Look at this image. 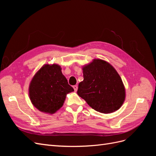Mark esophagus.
<instances>
[{
	"label": "esophagus",
	"mask_w": 156,
	"mask_h": 156,
	"mask_svg": "<svg viewBox=\"0 0 156 156\" xmlns=\"http://www.w3.org/2000/svg\"><path fill=\"white\" fill-rule=\"evenodd\" d=\"M73 89H74V90H75V91H77V90L78 87H77V85H74V86L73 87Z\"/></svg>",
	"instance_id": "34e87169"
}]
</instances>
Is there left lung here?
Listing matches in <instances>:
<instances>
[{
    "label": "left lung",
    "instance_id": "1",
    "mask_svg": "<svg viewBox=\"0 0 156 156\" xmlns=\"http://www.w3.org/2000/svg\"><path fill=\"white\" fill-rule=\"evenodd\" d=\"M84 80L77 94L93 109L110 113L119 109L125 100V88L116 69L105 61L94 59L83 68Z\"/></svg>",
    "mask_w": 156,
    "mask_h": 156
}]
</instances>
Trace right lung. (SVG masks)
<instances>
[{"mask_svg":"<svg viewBox=\"0 0 156 156\" xmlns=\"http://www.w3.org/2000/svg\"><path fill=\"white\" fill-rule=\"evenodd\" d=\"M74 91L60 66L45 64L32 78L29 86L30 101L39 111L53 114L62 107L68 93Z\"/></svg>","mask_w":156,"mask_h":156,"instance_id":"1","label":"right lung"}]
</instances>
